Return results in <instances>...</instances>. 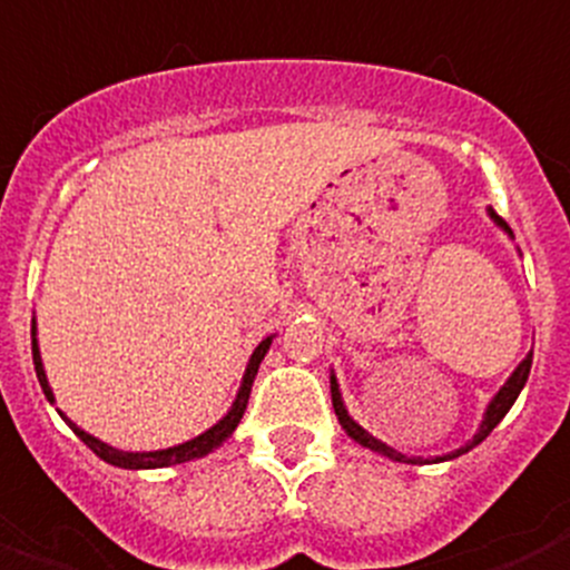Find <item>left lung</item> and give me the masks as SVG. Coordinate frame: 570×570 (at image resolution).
Wrapping results in <instances>:
<instances>
[{"mask_svg":"<svg viewBox=\"0 0 570 570\" xmlns=\"http://www.w3.org/2000/svg\"><path fill=\"white\" fill-rule=\"evenodd\" d=\"M488 216H490V222H493V225L499 227V230L508 233V236L513 238V230H510V227H508V222H504V218L495 216L493 207H488ZM530 363H533V352H530L528 357H524L522 363H519V366L513 368V374H510L508 381H504V386L499 389V392H495L493 397H490L488 410H484V415H481V424H479V430H475V435L470 438V441H466L464 446H459V450L444 452V455H435V459H421V455H406V452H401V450H395V446L383 444L381 438H374L372 432L363 430V426H360L357 421H354V417L348 415V410H345L343 392H340V383H337V374H334V368H332V403H334V412H337L340 426H343L345 435L352 438L354 444L366 446V450L377 452V455H383V459H389V461H401V464H438V461H452V459H459V455H464V452H470V450H473V446H479L481 441H484V438H488L490 432L495 430V426L502 424V417L508 415L510 406L517 403L519 392H522L524 383H528Z\"/></svg>","mask_w":570,"mask_h":570,"instance_id":"8db88e82","label":"left lung"}]
</instances>
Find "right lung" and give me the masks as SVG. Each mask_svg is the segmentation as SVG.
Listing matches in <instances>:
<instances>
[{
	"label": "right lung",
	"instance_id": "add662e5",
	"mask_svg": "<svg viewBox=\"0 0 570 570\" xmlns=\"http://www.w3.org/2000/svg\"><path fill=\"white\" fill-rule=\"evenodd\" d=\"M274 337L276 334H271V337H265L259 345H256V348H253L250 360H247V366H245V374H242V383H238V392H236V397H233L227 415L218 417L210 430H204L202 435L189 438V441H181V444L164 446V450H140V452L138 450H118V446L106 444V441L95 438L91 432L80 430V426H77L75 421L66 415V412H60V410L57 412H60L62 421H66L71 430H75V435L80 438L82 444L89 446L97 459H104L106 464H111V466H124V470H158V466L187 464V461L204 459V455H210L213 450H218V446L225 444L227 438L236 432L238 421H242V415H245V410H247V397H250V386H253V381H256L259 363L265 360V354H267V348H271V343H274ZM31 354H33V368H37V381H40V386H42V392H46L48 401L53 403V389H51V383H48V374H46V366H42V354H40V340H37V317L31 320Z\"/></svg>",
	"mask_w": 570,
	"mask_h": 570
}]
</instances>
